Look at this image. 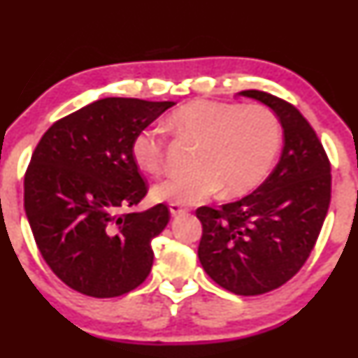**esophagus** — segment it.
<instances>
[{"instance_id":"1","label":"esophagus","mask_w":358,"mask_h":358,"mask_svg":"<svg viewBox=\"0 0 358 358\" xmlns=\"http://www.w3.org/2000/svg\"><path fill=\"white\" fill-rule=\"evenodd\" d=\"M169 210H171L172 216H180V215H186L187 213L186 208L180 207V205H177V203H171V207H169Z\"/></svg>"}]
</instances>
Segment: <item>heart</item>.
<instances>
[{
	"label": "heart",
	"instance_id": "obj_1",
	"mask_svg": "<svg viewBox=\"0 0 358 358\" xmlns=\"http://www.w3.org/2000/svg\"><path fill=\"white\" fill-rule=\"evenodd\" d=\"M180 141L197 145L186 175H173L153 187L159 202L199 205L217 196L232 199L251 192L270 173L282 142L278 115L262 104L192 101L169 117ZM131 155L141 171L159 175L166 169L162 131L148 126L136 132Z\"/></svg>",
	"mask_w": 358,
	"mask_h": 358
}]
</instances>
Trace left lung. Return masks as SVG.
<instances>
[{
  "label": "left lung",
  "instance_id": "1",
  "mask_svg": "<svg viewBox=\"0 0 358 358\" xmlns=\"http://www.w3.org/2000/svg\"><path fill=\"white\" fill-rule=\"evenodd\" d=\"M281 121L284 145L276 167L256 191L220 210L196 215L203 234L199 260L216 284L237 295L278 289L299 271L329 211L330 162L306 118L273 94L246 90Z\"/></svg>",
  "mask_w": 358,
  "mask_h": 358
}]
</instances>
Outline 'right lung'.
<instances>
[{"mask_svg":"<svg viewBox=\"0 0 358 358\" xmlns=\"http://www.w3.org/2000/svg\"><path fill=\"white\" fill-rule=\"evenodd\" d=\"M175 106L106 98L53 123L25 173V213L42 257L66 286L96 299L131 292L153 265L164 203L120 215L147 194L131 155L137 131Z\"/></svg>","mask_w":358,"mask_h":358,"instance_id":"obj_1","label":"right lung"}]
</instances>
